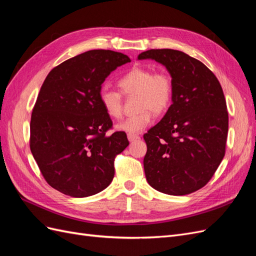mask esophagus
Masks as SVG:
<instances>
[{
	"label": "esophagus",
	"mask_w": 256,
	"mask_h": 256,
	"mask_svg": "<svg viewBox=\"0 0 256 256\" xmlns=\"http://www.w3.org/2000/svg\"><path fill=\"white\" fill-rule=\"evenodd\" d=\"M140 138V136H136V134H128V140L129 142H134V141H136Z\"/></svg>",
	"instance_id": "34e87169"
}]
</instances>
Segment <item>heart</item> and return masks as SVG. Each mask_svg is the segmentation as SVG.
<instances>
[{
	"instance_id": "obj_1",
	"label": "heart",
	"mask_w": 256,
	"mask_h": 256,
	"mask_svg": "<svg viewBox=\"0 0 256 256\" xmlns=\"http://www.w3.org/2000/svg\"><path fill=\"white\" fill-rule=\"evenodd\" d=\"M118 86L124 95L138 97L136 111L138 113L116 126L120 131L128 134H140L150 125L152 112L156 115L162 114L168 109L173 100V80L164 72H154L148 68L134 67L118 80ZM99 102L109 118L114 120L122 118V104L120 92L102 88L99 92Z\"/></svg>"
}]
</instances>
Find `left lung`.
Returning a JSON list of instances; mask_svg holds the SVG:
<instances>
[{
	"label": "left lung",
	"mask_w": 256,
	"mask_h": 256,
	"mask_svg": "<svg viewBox=\"0 0 256 256\" xmlns=\"http://www.w3.org/2000/svg\"><path fill=\"white\" fill-rule=\"evenodd\" d=\"M166 66L172 76V104L144 134V171L154 189L186 196L210 180L226 154L228 113L220 82L202 62L173 49L138 54Z\"/></svg>",
	"instance_id": "1"
}]
</instances>
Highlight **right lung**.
I'll use <instances>...</instances> for the list:
<instances>
[{"label":"right lung","instance_id":"right-lung-1","mask_svg":"<svg viewBox=\"0 0 256 256\" xmlns=\"http://www.w3.org/2000/svg\"><path fill=\"white\" fill-rule=\"evenodd\" d=\"M125 54L90 50L54 67L30 118V147L52 188L72 198L102 191L114 177V159L129 145L125 132L106 134L112 120L99 102L106 78L129 63Z\"/></svg>","mask_w":256,"mask_h":256}]
</instances>
